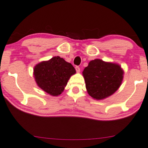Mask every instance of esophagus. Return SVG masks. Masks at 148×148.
Here are the masks:
<instances>
[{
    "instance_id": "34e87169",
    "label": "esophagus",
    "mask_w": 148,
    "mask_h": 148,
    "mask_svg": "<svg viewBox=\"0 0 148 148\" xmlns=\"http://www.w3.org/2000/svg\"><path fill=\"white\" fill-rule=\"evenodd\" d=\"M75 69H76V72L79 73L80 72V68L78 66H76Z\"/></svg>"
}]
</instances>
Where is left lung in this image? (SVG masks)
Returning a JSON list of instances; mask_svg holds the SVG:
<instances>
[{"mask_svg":"<svg viewBox=\"0 0 148 148\" xmlns=\"http://www.w3.org/2000/svg\"><path fill=\"white\" fill-rule=\"evenodd\" d=\"M124 73L117 63L98 59L91 61L83 72L88 94L97 100L111 96L121 86Z\"/></svg>","mask_w":148,"mask_h":148,"instance_id":"1","label":"left lung"}]
</instances>
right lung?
<instances>
[{"instance_id": "1", "label": "right lung", "mask_w": 148, "mask_h": 148, "mask_svg": "<svg viewBox=\"0 0 148 148\" xmlns=\"http://www.w3.org/2000/svg\"><path fill=\"white\" fill-rule=\"evenodd\" d=\"M75 74L73 65L59 56L37 63L33 69L37 86L52 96L61 94L68 80Z\"/></svg>"}]
</instances>
